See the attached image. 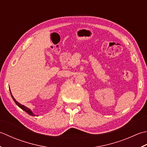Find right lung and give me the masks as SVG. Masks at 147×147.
I'll return each instance as SVG.
<instances>
[{"mask_svg": "<svg viewBox=\"0 0 147 147\" xmlns=\"http://www.w3.org/2000/svg\"><path fill=\"white\" fill-rule=\"evenodd\" d=\"M10 92H11V91H10ZM11 96H12V98H13V100L14 101V102L16 103V104L19 107H20L21 109H22V110H23L24 111H25L26 113H28L29 115H32V116H35V115L34 114V113H33L28 108H27L26 107H25L24 105H21L20 103H18V101L15 100L14 99V98L13 96V95H12V94H11Z\"/></svg>", "mask_w": 147, "mask_h": 147, "instance_id": "right-lung-1", "label": "right lung"}]
</instances>
